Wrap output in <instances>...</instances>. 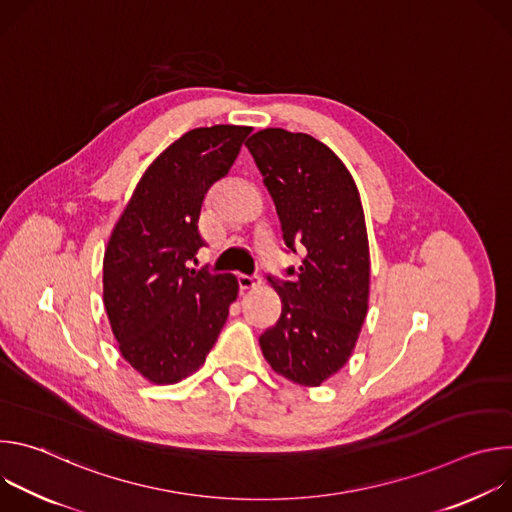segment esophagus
I'll return each mask as SVG.
<instances>
[{
    "instance_id": "1",
    "label": "esophagus",
    "mask_w": 512,
    "mask_h": 512,
    "mask_svg": "<svg viewBox=\"0 0 512 512\" xmlns=\"http://www.w3.org/2000/svg\"><path fill=\"white\" fill-rule=\"evenodd\" d=\"M261 285V279L255 275V277H249V275H239V287L241 291H249V289H255Z\"/></svg>"
}]
</instances>
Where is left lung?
Masks as SVG:
<instances>
[{
	"label": "left lung",
	"mask_w": 512,
	"mask_h": 512,
	"mask_svg": "<svg viewBox=\"0 0 512 512\" xmlns=\"http://www.w3.org/2000/svg\"><path fill=\"white\" fill-rule=\"evenodd\" d=\"M267 186L285 245L306 249L291 281L269 283L281 316L261 338L269 367L320 387L348 362L369 312L371 255L358 188L342 160L316 137L269 127L245 143Z\"/></svg>",
	"instance_id": "left-lung-1"
}]
</instances>
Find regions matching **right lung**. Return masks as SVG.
Masks as SVG:
<instances>
[{"mask_svg": "<svg viewBox=\"0 0 512 512\" xmlns=\"http://www.w3.org/2000/svg\"><path fill=\"white\" fill-rule=\"evenodd\" d=\"M245 125L184 133L137 182L103 257V304L121 356L154 385L196 373L237 300L235 275L188 267L204 194L235 164Z\"/></svg>", "mask_w": 512, "mask_h": 512, "instance_id": "right-lung-1", "label": "right lung"}]
</instances>
